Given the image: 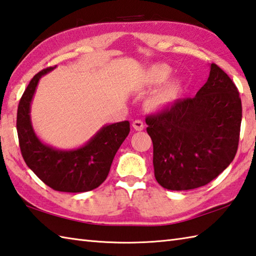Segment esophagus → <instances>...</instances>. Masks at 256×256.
Returning a JSON list of instances; mask_svg holds the SVG:
<instances>
[{
  "label": "esophagus",
  "instance_id": "obj_1",
  "mask_svg": "<svg viewBox=\"0 0 256 256\" xmlns=\"http://www.w3.org/2000/svg\"><path fill=\"white\" fill-rule=\"evenodd\" d=\"M132 126L134 128V130H136V131H142L144 128V123L141 120H135V121L132 123Z\"/></svg>",
  "mask_w": 256,
  "mask_h": 256
}]
</instances>
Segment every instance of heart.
Wrapping results in <instances>:
<instances>
[{"label":"heart","instance_id":"obj_1","mask_svg":"<svg viewBox=\"0 0 256 256\" xmlns=\"http://www.w3.org/2000/svg\"><path fill=\"white\" fill-rule=\"evenodd\" d=\"M171 68L166 65L163 64H158L154 65V66L150 68L144 74V84L148 88L152 86H158V85H161L165 81H168V78L171 76ZM180 90L178 83H171L165 86L163 90H161L158 93H156L150 101L151 106L154 108H164L172 103L175 98H178Z\"/></svg>","mask_w":256,"mask_h":256}]
</instances>
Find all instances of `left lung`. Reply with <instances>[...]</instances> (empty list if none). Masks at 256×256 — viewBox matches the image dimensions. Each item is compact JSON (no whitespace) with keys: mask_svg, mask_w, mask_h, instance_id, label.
Listing matches in <instances>:
<instances>
[{"mask_svg":"<svg viewBox=\"0 0 256 256\" xmlns=\"http://www.w3.org/2000/svg\"><path fill=\"white\" fill-rule=\"evenodd\" d=\"M241 121L238 88L212 63L206 83L194 98L176 100L145 118L158 183L186 191L213 181L235 158Z\"/></svg>","mask_w":256,"mask_h":256,"instance_id":"obj_1","label":"left lung"}]
</instances>
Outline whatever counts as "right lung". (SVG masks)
<instances>
[{
    "label": "right lung",
    "instance_id": "add662e5",
    "mask_svg": "<svg viewBox=\"0 0 256 256\" xmlns=\"http://www.w3.org/2000/svg\"><path fill=\"white\" fill-rule=\"evenodd\" d=\"M53 68L35 74L20 100L16 118L20 148L28 166L55 191H91L106 180L115 154L130 133V122L105 125L84 146L71 151L42 143L34 133L30 110L40 78Z\"/></svg>",
    "mask_w": 256,
    "mask_h": 256
}]
</instances>
